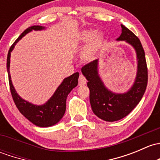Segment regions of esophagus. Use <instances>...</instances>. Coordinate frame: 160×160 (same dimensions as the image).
Listing matches in <instances>:
<instances>
[{
    "instance_id": "1",
    "label": "esophagus",
    "mask_w": 160,
    "mask_h": 160,
    "mask_svg": "<svg viewBox=\"0 0 160 160\" xmlns=\"http://www.w3.org/2000/svg\"><path fill=\"white\" fill-rule=\"evenodd\" d=\"M79 86H83L87 83V79L83 75L80 74V77H79Z\"/></svg>"
}]
</instances>
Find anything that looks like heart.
Returning <instances> with one entry per match:
<instances>
[{"mask_svg": "<svg viewBox=\"0 0 160 160\" xmlns=\"http://www.w3.org/2000/svg\"><path fill=\"white\" fill-rule=\"evenodd\" d=\"M80 41L88 43L82 53V57L85 60H90L101 48L104 41V34L101 31L96 33L92 29L84 30L80 33Z\"/></svg>", "mask_w": 160, "mask_h": 160, "instance_id": "heart-1", "label": "heart"}]
</instances>
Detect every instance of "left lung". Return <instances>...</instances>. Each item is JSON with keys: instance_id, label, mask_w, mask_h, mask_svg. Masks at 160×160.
Instances as JSON below:
<instances>
[{"instance_id": "8db88e82", "label": "left lung", "mask_w": 160, "mask_h": 160, "mask_svg": "<svg viewBox=\"0 0 160 160\" xmlns=\"http://www.w3.org/2000/svg\"><path fill=\"white\" fill-rule=\"evenodd\" d=\"M122 33L117 40H125L135 49L137 58V72L131 88L123 93H116L108 90L98 73V60H95L82 67V73L88 80L90 102L92 110L97 117L107 122L124 118L139 103L146 91L148 71L145 52L139 38L121 24Z\"/></svg>"}]
</instances>
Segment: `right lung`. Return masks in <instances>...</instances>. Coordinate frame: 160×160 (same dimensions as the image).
Returning <instances> with one entry per match:
<instances>
[{"mask_svg": "<svg viewBox=\"0 0 160 160\" xmlns=\"http://www.w3.org/2000/svg\"><path fill=\"white\" fill-rule=\"evenodd\" d=\"M44 27L35 25L28 28L15 40L8 51L7 58V70L9 79L10 89L15 105L21 113L24 116L32 123L40 127H48L55 125L63 118L66 111V100L70 92L78 84L79 73H74L63 80L51 97L43 105H35L21 98L15 90L10 74L11 53L16 43L27 33L32 31L44 30Z\"/></svg>", "mask_w": 160, "mask_h": 160, "instance_id": "add662e5", "label": "right lung"}]
</instances>
